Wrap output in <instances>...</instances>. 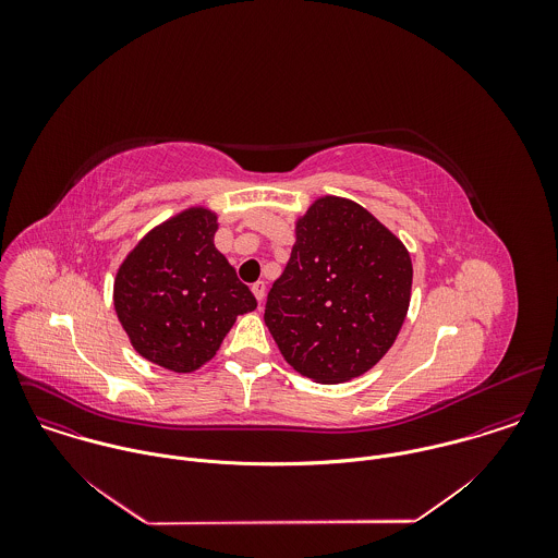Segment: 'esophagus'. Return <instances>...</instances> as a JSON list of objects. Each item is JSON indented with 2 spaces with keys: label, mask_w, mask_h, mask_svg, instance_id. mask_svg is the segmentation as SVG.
Listing matches in <instances>:
<instances>
[{
  "label": "esophagus",
  "mask_w": 558,
  "mask_h": 558,
  "mask_svg": "<svg viewBox=\"0 0 558 558\" xmlns=\"http://www.w3.org/2000/svg\"><path fill=\"white\" fill-rule=\"evenodd\" d=\"M251 292H253V296L262 303V301H264V296H266V283H264V281L253 283V286H251Z\"/></svg>",
  "instance_id": "1"
}]
</instances>
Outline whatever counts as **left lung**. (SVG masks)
<instances>
[{"mask_svg":"<svg viewBox=\"0 0 558 558\" xmlns=\"http://www.w3.org/2000/svg\"><path fill=\"white\" fill-rule=\"evenodd\" d=\"M296 242L264 322L301 376L339 385L396 343L410 307L405 244L361 204L322 195L294 221Z\"/></svg>","mask_w":558,"mask_h":558,"instance_id":"left-lung-1","label":"left lung"}]
</instances>
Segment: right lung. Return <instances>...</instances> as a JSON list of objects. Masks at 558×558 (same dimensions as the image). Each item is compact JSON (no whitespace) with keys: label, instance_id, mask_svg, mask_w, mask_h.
Segmentation results:
<instances>
[{"label":"right lung","instance_id":"1","mask_svg":"<svg viewBox=\"0 0 558 558\" xmlns=\"http://www.w3.org/2000/svg\"><path fill=\"white\" fill-rule=\"evenodd\" d=\"M217 230L213 208L189 206L140 240L113 279L116 316L131 345L173 374L206 365L236 318L257 307L215 246Z\"/></svg>","mask_w":558,"mask_h":558}]
</instances>
